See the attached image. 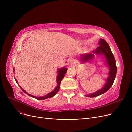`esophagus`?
I'll return each instance as SVG.
<instances>
[{"mask_svg":"<svg viewBox=\"0 0 132 132\" xmlns=\"http://www.w3.org/2000/svg\"><path fill=\"white\" fill-rule=\"evenodd\" d=\"M68 62L71 65H73L75 63V60L73 59H70L68 60Z\"/></svg>","mask_w":132,"mask_h":132,"instance_id":"esophagus-1","label":"esophagus"}]
</instances>
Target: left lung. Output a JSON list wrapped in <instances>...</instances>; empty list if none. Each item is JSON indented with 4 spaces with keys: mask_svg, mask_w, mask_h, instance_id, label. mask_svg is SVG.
Segmentation results:
<instances>
[{
    "mask_svg": "<svg viewBox=\"0 0 132 132\" xmlns=\"http://www.w3.org/2000/svg\"><path fill=\"white\" fill-rule=\"evenodd\" d=\"M98 44L100 46L97 47L96 50L93 51L92 53L82 54L79 57L81 63L85 64L86 62H91L95 57V54L102 56V57H103L105 59L104 64L108 67L109 70L108 77L104 85L98 90L92 94H89L85 95L87 97H95L98 96L106 92L113 84L116 77V62L109 44L103 39H100Z\"/></svg>",
    "mask_w": 132,
    "mask_h": 132,
    "instance_id": "8db88e82",
    "label": "left lung"
}]
</instances>
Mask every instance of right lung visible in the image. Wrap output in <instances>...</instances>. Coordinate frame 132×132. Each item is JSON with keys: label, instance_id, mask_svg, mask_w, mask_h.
Returning <instances> with one entry per match:
<instances>
[{"label": "right lung", "instance_id": "right-lung-1", "mask_svg": "<svg viewBox=\"0 0 132 132\" xmlns=\"http://www.w3.org/2000/svg\"><path fill=\"white\" fill-rule=\"evenodd\" d=\"M67 70V68L66 67H65L60 68L58 69V70H57V73H58L57 74V85L56 87L55 88V89L53 90H52L50 93H48L47 94H46V95H45L44 96H43L37 97V96H33L32 95H30V94L28 93L27 92H26L19 85H18L19 86L20 88L22 90V91L24 93H26L28 95H29V96L31 97H32V98H36L37 100H45V99H47V98H51V97H53L54 95H56V94L58 93V90H59V88H60V82H61V80L63 79V78H64L65 75L66 73ZM14 72H15V68H14ZM15 81H16L17 84H18V81H17V80L16 79H15Z\"/></svg>", "mask_w": 132, "mask_h": 132}]
</instances>
